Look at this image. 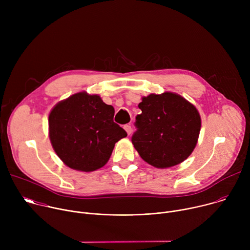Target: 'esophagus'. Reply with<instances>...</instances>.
Listing matches in <instances>:
<instances>
[{"instance_id": "esophagus-1", "label": "esophagus", "mask_w": 250, "mask_h": 250, "mask_svg": "<svg viewBox=\"0 0 250 250\" xmlns=\"http://www.w3.org/2000/svg\"><path fill=\"white\" fill-rule=\"evenodd\" d=\"M124 128L125 129V131L127 132V134L129 135L130 133H131V131H132V129H131V126H130V125H125V126H124Z\"/></svg>"}]
</instances>
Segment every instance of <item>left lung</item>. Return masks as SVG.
Wrapping results in <instances>:
<instances>
[{
    "label": "left lung",
    "mask_w": 250,
    "mask_h": 250,
    "mask_svg": "<svg viewBox=\"0 0 250 250\" xmlns=\"http://www.w3.org/2000/svg\"><path fill=\"white\" fill-rule=\"evenodd\" d=\"M132 145L140 157L156 168L180 164L193 152L200 134L196 106L180 95L150 94L138 104Z\"/></svg>",
    "instance_id": "1"
}]
</instances>
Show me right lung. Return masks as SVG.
<instances>
[{"instance_id": "obj_1", "label": "right lung", "mask_w": 250, "mask_h": 250, "mask_svg": "<svg viewBox=\"0 0 250 250\" xmlns=\"http://www.w3.org/2000/svg\"><path fill=\"white\" fill-rule=\"evenodd\" d=\"M114 115L113 105L86 92L56 104L48 117L49 138L63 163L91 172L108 162L116 142L127 135L114 123Z\"/></svg>"}]
</instances>
